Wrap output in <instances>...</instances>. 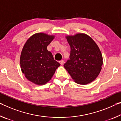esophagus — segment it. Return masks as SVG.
<instances>
[{
    "mask_svg": "<svg viewBox=\"0 0 121 121\" xmlns=\"http://www.w3.org/2000/svg\"><path fill=\"white\" fill-rule=\"evenodd\" d=\"M59 62H60V64L61 65H62L63 64H64V60H61V61H59Z\"/></svg>",
    "mask_w": 121,
    "mask_h": 121,
    "instance_id": "obj_1",
    "label": "esophagus"
}]
</instances>
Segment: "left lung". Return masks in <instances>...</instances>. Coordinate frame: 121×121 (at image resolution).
Wrapping results in <instances>:
<instances>
[{"label":"left lung","mask_w":121,"mask_h":121,"mask_svg":"<svg viewBox=\"0 0 121 121\" xmlns=\"http://www.w3.org/2000/svg\"><path fill=\"white\" fill-rule=\"evenodd\" d=\"M66 38L70 53L64 67L76 83L87 85L93 81L100 73L103 64L98 46L90 36L83 33Z\"/></svg>","instance_id":"8db88e82"}]
</instances>
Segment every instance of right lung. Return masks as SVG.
Listing matches in <instances>:
<instances>
[{
    "label": "right lung",
    "instance_id": "1",
    "mask_svg": "<svg viewBox=\"0 0 121 121\" xmlns=\"http://www.w3.org/2000/svg\"><path fill=\"white\" fill-rule=\"evenodd\" d=\"M54 36L43 33L34 34L27 40L21 53L20 64L27 80L36 85H44L52 78L60 66L47 50Z\"/></svg>",
    "mask_w": 121,
    "mask_h": 121
}]
</instances>
